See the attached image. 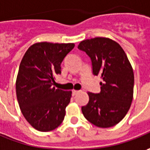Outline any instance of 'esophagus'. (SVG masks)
I'll use <instances>...</instances> for the list:
<instances>
[{"instance_id":"esophagus-1","label":"esophagus","mask_w":150,"mask_h":150,"mask_svg":"<svg viewBox=\"0 0 150 150\" xmlns=\"http://www.w3.org/2000/svg\"><path fill=\"white\" fill-rule=\"evenodd\" d=\"M78 92H79V91H75V90H74V91H72V96H75V95H76V94H77Z\"/></svg>"}]
</instances>
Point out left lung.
Here are the masks:
<instances>
[{
  "label": "left lung",
  "instance_id": "8db88e82",
  "mask_svg": "<svg viewBox=\"0 0 150 150\" xmlns=\"http://www.w3.org/2000/svg\"><path fill=\"white\" fill-rule=\"evenodd\" d=\"M78 49L91 58L93 75L101 78L100 92H88L82 113L96 126H114L125 116L133 100L134 77L126 54L117 42L104 37L83 40Z\"/></svg>",
  "mask_w": 150,
  "mask_h": 150
}]
</instances>
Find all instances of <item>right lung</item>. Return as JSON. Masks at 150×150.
Instances as JSON below:
<instances>
[{
  "label": "right lung",
  "mask_w": 150,
  "mask_h": 150,
  "mask_svg": "<svg viewBox=\"0 0 150 150\" xmlns=\"http://www.w3.org/2000/svg\"><path fill=\"white\" fill-rule=\"evenodd\" d=\"M75 45L40 42L31 45L19 67L16 89L21 113L35 129L53 130L64 120L71 91L56 89L54 77Z\"/></svg>",
  "instance_id": "1"
}]
</instances>
